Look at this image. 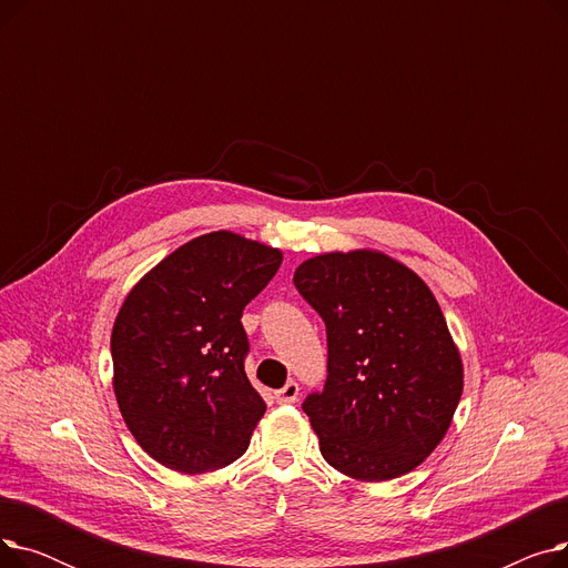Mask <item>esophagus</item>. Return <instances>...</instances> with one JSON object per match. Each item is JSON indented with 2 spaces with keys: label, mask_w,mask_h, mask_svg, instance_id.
<instances>
[{
  "label": "esophagus",
  "mask_w": 568,
  "mask_h": 568,
  "mask_svg": "<svg viewBox=\"0 0 568 568\" xmlns=\"http://www.w3.org/2000/svg\"><path fill=\"white\" fill-rule=\"evenodd\" d=\"M296 396H300V384H296L294 379H290L283 389H278L276 394H274V398H276V403L278 405H292L294 400H296Z\"/></svg>",
  "instance_id": "34e87169"
}]
</instances>
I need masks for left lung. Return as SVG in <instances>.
<instances>
[{
    "instance_id": "8db88e82",
    "label": "left lung",
    "mask_w": 568,
    "mask_h": 568,
    "mask_svg": "<svg viewBox=\"0 0 568 568\" xmlns=\"http://www.w3.org/2000/svg\"><path fill=\"white\" fill-rule=\"evenodd\" d=\"M294 285L326 324V384L304 400L324 460L377 484L419 467L449 430L463 359L419 274L373 248L296 266Z\"/></svg>"
}]
</instances>
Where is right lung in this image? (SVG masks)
<instances>
[{
  "mask_svg": "<svg viewBox=\"0 0 568 568\" xmlns=\"http://www.w3.org/2000/svg\"><path fill=\"white\" fill-rule=\"evenodd\" d=\"M283 251L230 230L191 239L131 287L110 349L124 424L156 463L182 474L244 456L266 409L244 371L246 304Z\"/></svg>",
  "mask_w": 568,
  "mask_h": 568,
  "instance_id": "add662e5",
  "label": "right lung"
}]
</instances>
